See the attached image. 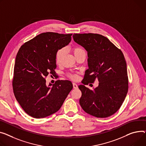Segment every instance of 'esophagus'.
I'll return each mask as SVG.
<instances>
[{
	"mask_svg": "<svg viewBox=\"0 0 146 146\" xmlns=\"http://www.w3.org/2000/svg\"><path fill=\"white\" fill-rule=\"evenodd\" d=\"M73 88L74 89H77L78 88V86H77V84L75 83H73Z\"/></svg>",
	"mask_w": 146,
	"mask_h": 146,
	"instance_id": "esophagus-1",
	"label": "esophagus"
}]
</instances>
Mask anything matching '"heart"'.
I'll return each instance as SVG.
<instances>
[{
	"label": "heart",
	"instance_id": "b5f03b06",
	"mask_svg": "<svg viewBox=\"0 0 146 146\" xmlns=\"http://www.w3.org/2000/svg\"><path fill=\"white\" fill-rule=\"evenodd\" d=\"M72 52L76 58L80 55L86 54L84 48L80 46H75L73 47ZM64 53H65V49L64 48H59V49L56 52V55H55V60L57 64H59L61 62L63 57L64 55ZM67 76L69 77L70 79L74 80L78 79V75H77V74L73 73H68Z\"/></svg>",
	"mask_w": 146,
	"mask_h": 146
}]
</instances>
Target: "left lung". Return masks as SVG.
<instances>
[{"label":"left lung","instance_id":"left-lung-1","mask_svg":"<svg viewBox=\"0 0 146 146\" xmlns=\"http://www.w3.org/2000/svg\"><path fill=\"white\" fill-rule=\"evenodd\" d=\"M73 39L87 52L89 69L85 72L84 84L99 81L90 90L79 85V100L83 110L96 117L106 118L117 112L129 89L127 64L121 50L108 38L96 33H74Z\"/></svg>","mask_w":146,"mask_h":146}]
</instances>
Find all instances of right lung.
<instances>
[{
	"instance_id": "1",
	"label": "right lung",
	"mask_w": 146,
	"mask_h": 146,
	"mask_svg": "<svg viewBox=\"0 0 146 146\" xmlns=\"http://www.w3.org/2000/svg\"><path fill=\"white\" fill-rule=\"evenodd\" d=\"M72 34L42 33L25 42L17 53L12 86L23 110L36 119L57 112L73 89L69 80L46 84L48 74L54 75L56 52L69 44ZM52 76V75H51Z\"/></svg>"
}]
</instances>
